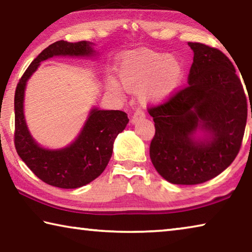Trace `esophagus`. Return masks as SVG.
<instances>
[{
    "label": "esophagus",
    "mask_w": 252,
    "mask_h": 252,
    "mask_svg": "<svg viewBox=\"0 0 252 252\" xmlns=\"http://www.w3.org/2000/svg\"><path fill=\"white\" fill-rule=\"evenodd\" d=\"M144 117H146V114H144L143 111L136 110L135 113L131 118V123H132V125H135L136 122L140 121V120H142V119H144Z\"/></svg>",
    "instance_id": "esophagus-1"
}]
</instances>
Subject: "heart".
I'll return each mask as SVG.
<instances>
[{
  "instance_id": "b5f03b06",
  "label": "heart",
  "mask_w": 252,
  "mask_h": 252,
  "mask_svg": "<svg viewBox=\"0 0 252 252\" xmlns=\"http://www.w3.org/2000/svg\"><path fill=\"white\" fill-rule=\"evenodd\" d=\"M117 79L109 76L111 91H139L144 103L159 105L169 101L180 90L186 76L183 62L176 55L152 50H133L122 53L117 61Z\"/></svg>"
}]
</instances>
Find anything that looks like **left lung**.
<instances>
[{"mask_svg":"<svg viewBox=\"0 0 252 252\" xmlns=\"http://www.w3.org/2000/svg\"><path fill=\"white\" fill-rule=\"evenodd\" d=\"M188 45L193 51L189 85L149 113L156 126L153 167L170 183L191 186L213 179L232 163L248 110L231 61L218 49Z\"/></svg>","mask_w":252,"mask_h":252,"instance_id":"left-lung-1","label":"left lung"}]
</instances>
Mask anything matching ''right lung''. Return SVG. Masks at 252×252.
I'll return each instance as SVG.
<instances>
[{"mask_svg":"<svg viewBox=\"0 0 252 252\" xmlns=\"http://www.w3.org/2000/svg\"><path fill=\"white\" fill-rule=\"evenodd\" d=\"M94 43L58 41L33 60L16 87L14 96L15 149L35 176L50 186L75 189L94 180L104 171L112 157L113 143L129 122L127 114L119 110L93 106L78 136L70 144L49 149L37 143L30 132L24 116V96L28 81L41 62L55 57L95 58Z\"/></svg>","mask_w":252,"mask_h":252,"instance_id":"obj_1","label":"right lung"}]
</instances>
